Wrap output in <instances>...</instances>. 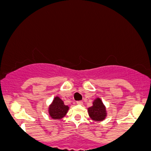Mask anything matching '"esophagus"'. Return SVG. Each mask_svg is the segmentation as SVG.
<instances>
[{"mask_svg": "<svg viewBox=\"0 0 151 151\" xmlns=\"http://www.w3.org/2000/svg\"><path fill=\"white\" fill-rule=\"evenodd\" d=\"M76 104H78V105H82L83 104V101H76Z\"/></svg>", "mask_w": 151, "mask_h": 151, "instance_id": "34e87169", "label": "esophagus"}]
</instances>
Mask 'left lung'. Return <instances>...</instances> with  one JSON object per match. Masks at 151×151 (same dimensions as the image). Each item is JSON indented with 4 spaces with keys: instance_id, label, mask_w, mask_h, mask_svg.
Masks as SVG:
<instances>
[{
    "instance_id": "8db88e82",
    "label": "left lung",
    "mask_w": 151,
    "mask_h": 151,
    "mask_svg": "<svg viewBox=\"0 0 151 151\" xmlns=\"http://www.w3.org/2000/svg\"><path fill=\"white\" fill-rule=\"evenodd\" d=\"M88 115L93 120L101 121L106 116V107L99 98H96L93 102V106L88 109Z\"/></svg>"
}]
</instances>
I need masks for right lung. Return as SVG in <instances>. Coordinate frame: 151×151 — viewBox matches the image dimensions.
<instances>
[{
    "mask_svg": "<svg viewBox=\"0 0 151 151\" xmlns=\"http://www.w3.org/2000/svg\"><path fill=\"white\" fill-rule=\"evenodd\" d=\"M69 107L64 104V102L56 96L49 107V114L52 119H60L65 116Z\"/></svg>",
    "mask_w": 151,
    "mask_h": 151,
    "instance_id": "add662e5",
    "label": "right lung"
}]
</instances>
